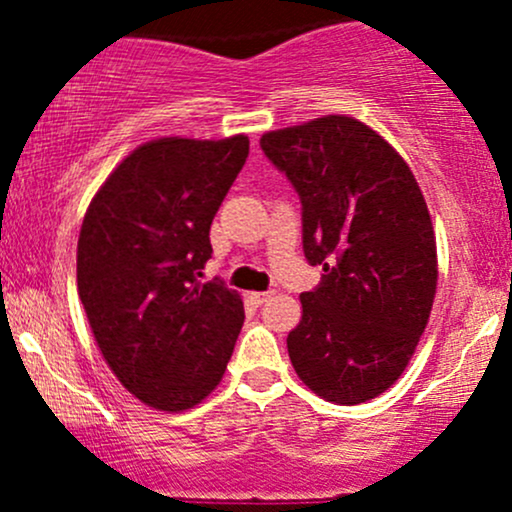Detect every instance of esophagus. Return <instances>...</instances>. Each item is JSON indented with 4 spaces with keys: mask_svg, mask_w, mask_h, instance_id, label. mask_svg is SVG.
Returning a JSON list of instances; mask_svg holds the SVG:
<instances>
[{
    "mask_svg": "<svg viewBox=\"0 0 512 512\" xmlns=\"http://www.w3.org/2000/svg\"><path fill=\"white\" fill-rule=\"evenodd\" d=\"M272 296H274V291H252L250 293V301L257 303V305H262V303H267Z\"/></svg>",
    "mask_w": 512,
    "mask_h": 512,
    "instance_id": "obj_1",
    "label": "esophagus"
}]
</instances>
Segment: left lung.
Segmentation results:
<instances>
[{"instance_id": "8db88e82", "label": "left lung", "mask_w": 512, "mask_h": 512, "mask_svg": "<svg viewBox=\"0 0 512 512\" xmlns=\"http://www.w3.org/2000/svg\"><path fill=\"white\" fill-rule=\"evenodd\" d=\"M260 144L301 195L305 257L325 269L286 339L293 368L327 402H368L397 383L431 317L438 252L424 192L356 117H315Z\"/></svg>"}]
</instances>
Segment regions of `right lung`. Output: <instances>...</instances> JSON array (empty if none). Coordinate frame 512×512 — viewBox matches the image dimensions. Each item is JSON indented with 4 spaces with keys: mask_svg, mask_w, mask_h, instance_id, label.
<instances>
[{
    "mask_svg": "<svg viewBox=\"0 0 512 512\" xmlns=\"http://www.w3.org/2000/svg\"><path fill=\"white\" fill-rule=\"evenodd\" d=\"M248 149L245 134L151 139L117 163L86 209L79 298L108 368L151 409H192L231 361L243 298L197 276Z\"/></svg>",
    "mask_w": 512,
    "mask_h": 512,
    "instance_id": "add662e5",
    "label": "right lung"
}]
</instances>
